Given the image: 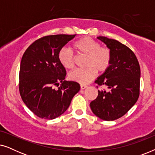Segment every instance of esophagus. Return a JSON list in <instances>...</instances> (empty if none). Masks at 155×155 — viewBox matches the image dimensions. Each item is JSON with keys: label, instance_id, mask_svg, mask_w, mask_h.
Returning <instances> with one entry per match:
<instances>
[{"label": "esophagus", "instance_id": "34e87169", "mask_svg": "<svg viewBox=\"0 0 155 155\" xmlns=\"http://www.w3.org/2000/svg\"><path fill=\"white\" fill-rule=\"evenodd\" d=\"M87 87V86L86 85V84H80V89L81 90H84V89Z\"/></svg>", "mask_w": 155, "mask_h": 155}]
</instances>
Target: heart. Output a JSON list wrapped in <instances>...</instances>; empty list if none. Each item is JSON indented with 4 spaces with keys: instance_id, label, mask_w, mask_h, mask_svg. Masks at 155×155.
<instances>
[{
    "instance_id": "heart-1",
    "label": "heart",
    "mask_w": 155,
    "mask_h": 155,
    "mask_svg": "<svg viewBox=\"0 0 155 155\" xmlns=\"http://www.w3.org/2000/svg\"><path fill=\"white\" fill-rule=\"evenodd\" d=\"M73 48L80 56L87 57L84 70H76L70 74V79L82 84H87L96 77L97 71L104 73L111 63V52L109 48L101 46L98 41L90 37H83L73 44ZM58 59L67 69L75 66V56L71 51L63 48L59 51Z\"/></svg>"
}]
</instances>
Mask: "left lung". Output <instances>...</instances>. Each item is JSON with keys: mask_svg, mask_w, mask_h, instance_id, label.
Returning <instances> with one entry per match:
<instances>
[{"mask_svg": "<svg viewBox=\"0 0 155 155\" xmlns=\"http://www.w3.org/2000/svg\"><path fill=\"white\" fill-rule=\"evenodd\" d=\"M111 52L109 69L95 80L98 96L91 101L93 113L101 119L114 120L125 115L136 103L140 95V68L133 51L117 40L98 37Z\"/></svg>", "mask_w": 155, "mask_h": 155, "instance_id": "1", "label": "left lung"}]
</instances>
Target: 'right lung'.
<instances>
[{
  "label": "right lung",
  "instance_id": "right-lung-1",
  "mask_svg": "<svg viewBox=\"0 0 155 155\" xmlns=\"http://www.w3.org/2000/svg\"><path fill=\"white\" fill-rule=\"evenodd\" d=\"M75 36H45L36 40L23 54L19 91L25 105L38 117L48 120L58 117L79 92L78 82L65 80L66 71L58 59L59 51ZM55 86L59 87L57 90Z\"/></svg>",
  "mask_w": 155,
  "mask_h": 155
}]
</instances>
